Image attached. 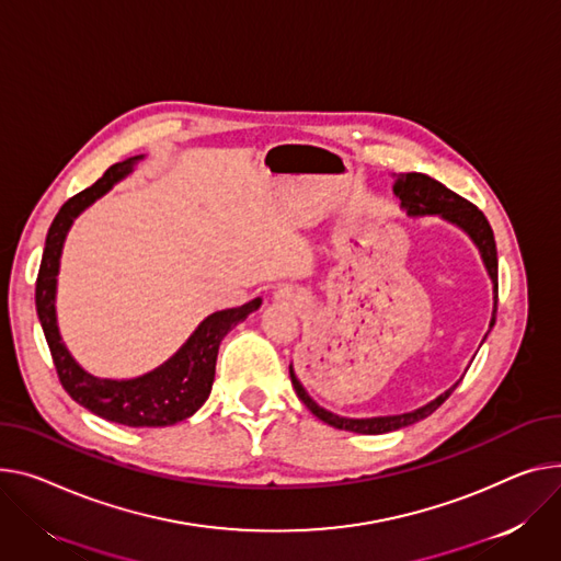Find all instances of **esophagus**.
<instances>
[{"label": "esophagus", "instance_id": "obj_1", "mask_svg": "<svg viewBox=\"0 0 561 561\" xmlns=\"http://www.w3.org/2000/svg\"><path fill=\"white\" fill-rule=\"evenodd\" d=\"M275 297H277V300H282V302H290V305H300V300H302V295L297 293L295 288H288V286L279 288Z\"/></svg>", "mask_w": 561, "mask_h": 561}]
</instances>
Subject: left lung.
<instances>
[{
	"instance_id": "8db88e82",
	"label": "left lung",
	"mask_w": 561,
	"mask_h": 561,
	"mask_svg": "<svg viewBox=\"0 0 561 561\" xmlns=\"http://www.w3.org/2000/svg\"><path fill=\"white\" fill-rule=\"evenodd\" d=\"M394 196L401 201V207L405 209L408 216H426V214H437L444 220L454 222L460 230H465L471 241L476 243V248L480 250V256L484 261V268H488L492 284H494V311H492V320H490V329L496 324V302H499V256H496V241H494V232L490 228L488 218L484 214L471 205L469 201H465L462 196H458L456 192H451L449 186H444L442 182L424 175V173H399L397 182H394ZM488 339V335H484ZM462 381V379H460ZM458 381V383H460ZM290 383L297 392V397L302 399V403L311 410V413L322 420L324 424L341 428V431H352V433H363V435H381V433H390V431H399L403 426L415 424L424 417H428L431 413L451 397V392L458 388L451 386L446 392H442L437 399H433L431 403L413 410V413H401V415H388V417H367V420H350V417H341L333 415L329 410H324L322 405H318L309 392L302 388L300 379L295 377L293 365H290Z\"/></svg>"
}]
</instances>
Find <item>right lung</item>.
Instances as JSON below:
<instances>
[{"label":"right lung","mask_w":561,"mask_h":561,"mask_svg":"<svg viewBox=\"0 0 561 561\" xmlns=\"http://www.w3.org/2000/svg\"><path fill=\"white\" fill-rule=\"evenodd\" d=\"M137 160H141V156L112 164L92 186H88V190L77 196H71L60 207L47 232L41 271H37L35 279V309L45 331L58 379L73 401H79L90 413L115 424L135 428L173 426L186 417H192L207 401L214 383L220 341L226 339L228 331H232L239 322H243L252 311L259 309L261 297H254V300L243 307L207 316L192 333V339L164 365L137 379H99L88 375L71 358L60 339L56 322V277L62 243L73 218L85 207H90L96 198L107 194L119 180H124L133 171Z\"/></svg>","instance_id":"add662e5"}]
</instances>
